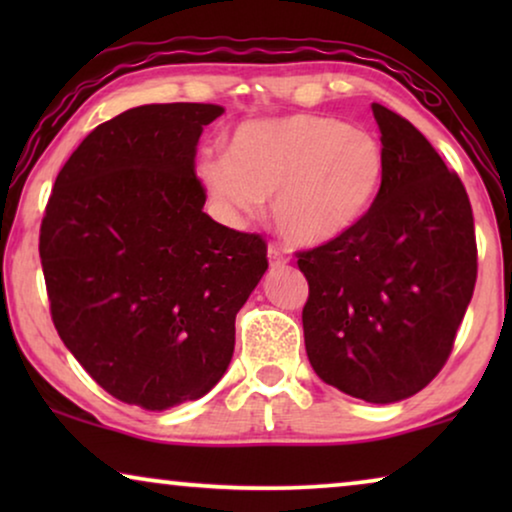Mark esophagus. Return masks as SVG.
Returning a JSON list of instances; mask_svg holds the SVG:
<instances>
[{
  "instance_id": "34e87169",
  "label": "esophagus",
  "mask_w": 512,
  "mask_h": 512,
  "mask_svg": "<svg viewBox=\"0 0 512 512\" xmlns=\"http://www.w3.org/2000/svg\"><path fill=\"white\" fill-rule=\"evenodd\" d=\"M268 261L272 268H282V265L289 263V256H286L284 249H279L277 244H270L268 247Z\"/></svg>"
}]
</instances>
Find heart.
I'll return each instance as SVG.
<instances>
[{
  "label": "heart",
  "instance_id": "b5f03b06",
  "mask_svg": "<svg viewBox=\"0 0 512 512\" xmlns=\"http://www.w3.org/2000/svg\"><path fill=\"white\" fill-rule=\"evenodd\" d=\"M198 177L230 216L254 214L272 198V223L293 244H324L347 233L373 205L384 153L366 130L319 114L240 125L226 153H209Z\"/></svg>",
  "mask_w": 512,
  "mask_h": 512
}]
</instances>
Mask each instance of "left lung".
<instances>
[{
    "label": "left lung",
    "mask_w": 512,
    "mask_h": 512,
    "mask_svg": "<svg viewBox=\"0 0 512 512\" xmlns=\"http://www.w3.org/2000/svg\"><path fill=\"white\" fill-rule=\"evenodd\" d=\"M384 177L347 233L298 251L314 373L368 403L422 391L450 359L478 277L473 209L457 172L410 121L373 102Z\"/></svg>",
    "instance_id": "left-lung-1"
}]
</instances>
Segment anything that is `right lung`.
<instances>
[{
    "label": "right lung",
    "mask_w": 512,
    "mask_h": 512,
    "mask_svg": "<svg viewBox=\"0 0 512 512\" xmlns=\"http://www.w3.org/2000/svg\"><path fill=\"white\" fill-rule=\"evenodd\" d=\"M219 104H144L97 125L62 165L39 230L51 319L118 401L205 396L235 349V314L268 270L263 235L202 212V128Z\"/></svg>",
    "instance_id": "1"
}]
</instances>
